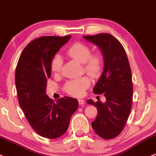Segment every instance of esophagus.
<instances>
[{"label":"esophagus","instance_id":"1","mask_svg":"<svg viewBox=\"0 0 156 156\" xmlns=\"http://www.w3.org/2000/svg\"><path fill=\"white\" fill-rule=\"evenodd\" d=\"M78 104H79V105H83V104H84V100L83 99H78Z\"/></svg>","mask_w":156,"mask_h":156}]
</instances>
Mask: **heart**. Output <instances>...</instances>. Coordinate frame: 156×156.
Segmentation results:
<instances>
[{
	"label": "heart",
	"mask_w": 156,
	"mask_h": 156,
	"mask_svg": "<svg viewBox=\"0 0 156 156\" xmlns=\"http://www.w3.org/2000/svg\"><path fill=\"white\" fill-rule=\"evenodd\" d=\"M66 54L71 58L83 64V68L87 74L92 78H97L101 75L104 68V60L102 55L98 53L92 54L90 47L83 43H75L68 48ZM63 65L62 58L59 55L53 58L51 62V69L54 73H58ZM90 84V78L81 77L71 80L65 85V91L73 96L79 97L83 95L85 90Z\"/></svg>",
	"instance_id": "1"
}]
</instances>
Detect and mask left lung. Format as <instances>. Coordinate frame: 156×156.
Here are the masks:
<instances>
[{
  "mask_svg": "<svg viewBox=\"0 0 156 156\" xmlns=\"http://www.w3.org/2000/svg\"><path fill=\"white\" fill-rule=\"evenodd\" d=\"M83 38L96 45L104 58L103 73L93 92L104 95L106 102L90 99L87 101L98 112L92 127L101 138L112 139L123 130L132 108L133 90L129 61L123 46L110 34L99 33Z\"/></svg>",
  "mask_w": 156,
  "mask_h": 156,
  "instance_id": "1",
  "label": "left lung"
}]
</instances>
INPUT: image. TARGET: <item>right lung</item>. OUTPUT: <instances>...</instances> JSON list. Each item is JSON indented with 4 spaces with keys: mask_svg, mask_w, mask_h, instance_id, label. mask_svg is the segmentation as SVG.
I'll return each instance as SVG.
<instances>
[{
    "mask_svg": "<svg viewBox=\"0 0 156 156\" xmlns=\"http://www.w3.org/2000/svg\"><path fill=\"white\" fill-rule=\"evenodd\" d=\"M70 37L44 36L35 39L24 48L15 70L20 107L32 129L49 139L66 133L70 118L78 107L77 99L66 96L55 103L46 94L52 60Z\"/></svg>",
    "mask_w": 156,
    "mask_h": 156,
    "instance_id": "1",
    "label": "right lung"
}]
</instances>
